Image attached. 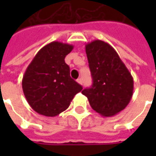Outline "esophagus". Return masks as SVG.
<instances>
[{"mask_svg": "<svg viewBox=\"0 0 156 156\" xmlns=\"http://www.w3.org/2000/svg\"><path fill=\"white\" fill-rule=\"evenodd\" d=\"M77 82H78L79 84H83V79H82V78H78V80H77Z\"/></svg>", "mask_w": 156, "mask_h": 156, "instance_id": "obj_1", "label": "esophagus"}]
</instances>
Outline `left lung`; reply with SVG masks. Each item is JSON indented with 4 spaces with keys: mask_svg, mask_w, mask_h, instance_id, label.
Segmentation results:
<instances>
[{
    "mask_svg": "<svg viewBox=\"0 0 156 156\" xmlns=\"http://www.w3.org/2000/svg\"><path fill=\"white\" fill-rule=\"evenodd\" d=\"M93 84L82 94L92 108L105 117H111L125 108L130 101L134 80L131 73L110 45L94 40L85 46Z\"/></svg>",
    "mask_w": 156,
    "mask_h": 156,
    "instance_id": "8db88e82",
    "label": "left lung"
}]
</instances>
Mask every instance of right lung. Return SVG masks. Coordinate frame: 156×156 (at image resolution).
<instances>
[{
    "mask_svg": "<svg viewBox=\"0 0 156 156\" xmlns=\"http://www.w3.org/2000/svg\"><path fill=\"white\" fill-rule=\"evenodd\" d=\"M73 49V45L51 41L39 50L23 75L22 89L27 101L40 115L57 116L83 89L70 77V68L64 61Z\"/></svg>",
    "mask_w": 156,
    "mask_h": 156,
    "instance_id": "obj_1",
    "label": "right lung"
}]
</instances>
